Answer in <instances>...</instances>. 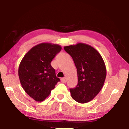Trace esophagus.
I'll use <instances>...</instances> for the list:
<instances>
[{
    "label": "esophagus",
    "mask_w": 129,
    "mask_h": 129,
    "mask_svg": "<svg viewBox=\"0 0 129 129\" xmlns=\"http://www.w3.org/2000/svg\"><path fill=\"white\" fill-rule=\"evenodd\" d=\"M61 82L63 83H65L66 82V77H63V78H61Z\"/></svg>",
    "instance_id": "obj_1"
}]
</instances>
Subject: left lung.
<instances>
[{
    "mask_svg": "<svg viewBox=\"0 0 129 129\" xmlns=\"http://www.w3.org/2000/svg\"><path fill=\"white\" fill-rule=\"evenodd\" d=\"M72 56L77 69L78 83L70 89L72 98L80 103H86L96 97L105 83L106 69L99 53L91 46L79 43L64 46Z\"/></svg>",
    "mask_w": 129,
    "mask_h": 129,
    "instance_id": "8db88e82",
    "label": "left lung"
}]
</instances>
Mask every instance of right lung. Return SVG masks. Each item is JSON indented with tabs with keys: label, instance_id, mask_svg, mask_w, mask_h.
<instances>
[{
	"label": "right lung",
	"instance_id": "right-lung-1",
	"mask_svg": "<svg viewBox=\"0 0 129 129\" xmlns=\"http://www.w3.org/2000/svg\"><path fill=\"white\" fill-rule=\"evenodd\" d=\"M61 49L60 46L56 44H39L32 47L21 61L18 70L21 85L37 102L43 101L60 82L50 63Z\"/></svg>",
	"mask_w": 129,
	"mask_h": 129
}]
</instances>
